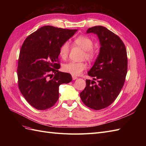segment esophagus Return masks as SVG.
Here are the masks:
<instances>
[{
  "instance_id": "34e87169",
  "label": "esophagus",
  "mask_w": 146,
  "mask_h": 146,
  "mask_svg": "<svg viewBox=\"0 0 146 146\" xmlns=\"http://www.w3.org/2000/svg\"><path fill=\"white\" fill-rule=\"evenodd\" d=\"M72 79H73L74 80H76L77 78H78L76 76H72Z\"/></svg>"
}]
</instances>
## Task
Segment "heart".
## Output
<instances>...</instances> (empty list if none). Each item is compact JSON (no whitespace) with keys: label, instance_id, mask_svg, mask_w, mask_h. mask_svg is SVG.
I'll return each mask as SVG.
<instances>
[{"label":"heart","instance_id":"1","mask_svg":"<svg viewBox=\"0 0 146 146\" xmlns=\"http://www.w3.org/2000/svg\"><path fill=\"white\" fill-rule=\"evenodd\" d=\"M74 42L76 45L81 47L85 50L86 58L88 60H92L94 58L96 52L92 48L93 46V42L92 39L86 36H79L74 39ZM69 44L68 42H64L60 48L59 55L61 58L65 60L67 58L69 53ZM86 68V64L83 62H74L70 61L66 63L63 66V69L64 72L72 74V76H78L83 70Z\"/></svg>","mask_w":146,"mask_h":146}]
</instances>
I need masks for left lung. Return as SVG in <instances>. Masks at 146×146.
Masks as SVG:
<instances>
[{
  "label": "left lung",
  "mask_w": 146,
  "mask_h": 146,
  "mask_svg": "<svg viewBox=\"0 0 146 146\" xmlns=\"http://www.w3.org/2000/svg\"><path fill=\"white\" fill-rule=\"evenodd\" d=\"M90 33L98 36L100 48L88 72L93 80H86V87L80 96L88 107L99 110L111 105L123 86L127 72V50L121 38L103 26L89 28L86 33Z\"/></svg>",
  "instance_id": "obj_1"
}]
</instances>
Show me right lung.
<instances>
[{
	"label": "right lung",
	"instance_id": "1",
	"mask_svg": "<svg viewBox=\"0 0 146 146\" xmlns=\"http://www.w3.org/2000/svg\"><path fill=\"white\" fill-rule=\"evenodd\" d=\"M77 31L46 25L25 39L17 69L18 86L26 100L36 109L54 106L59 98L60 85L72 81L70 74L58 70L59 50Z\"/></svg>",
	"mask_w": 146,
	"mask_h": 146
}]
</instances>
